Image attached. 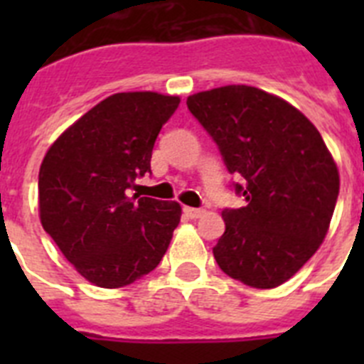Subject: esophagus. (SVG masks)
<instances>
[{
	"mask_svg": "<svg viewBox=\"0 0 364 364\" xmlns=\"http://www.w3.org/2000/svg\"><path fill=\"white\" fill-rule=\"evenodd\" d=\"M184 215L188 218H198L204 215V210H197V208H184Z\"/></svg>",
	"mask_w": 364,
	"mask_h": 364,
	"instance_id": "34e87169",
	"label": "esophagus"
}]
</instances>
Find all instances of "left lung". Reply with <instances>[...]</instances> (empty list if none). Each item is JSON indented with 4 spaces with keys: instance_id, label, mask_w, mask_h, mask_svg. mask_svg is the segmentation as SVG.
I'll list each match as a JSON object with an SVG mask.
<instances>
[{
    "instance_id": "left-lung-1",
    "label": "left lung",
    "mask_w": 364,
    "mask_h": 364,
    "mask_svg": "<svg viewBox=\"0 0 364 364\" xmlns=\"http://www.w3.org/2000/svg\"><path fill=\"white\" fill-rule=\"evenodd\" d=\"M188 109L246 198L222 211L218 268L252 288L281 286L317 252L336 210L339 173L323 136L294 105L257 87L197 92Z\"/></svg>"
}]
</instances>
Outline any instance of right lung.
Returning a JSON list of instances; mask_svg holds the SVG:
<instances>
[{"label": "right lung", "instance_id": "add662e5", "mask_svg": "<svg viewBox=\"0 0 364 364\" xmlns=\"http://www.w3.org/2000/svg\"><path fill=\"white\" fill-rule=\"evenodd\" d=\"M178 96L118 92L87 111L45 154L41 226L82 277L122 288L153 272L178 226V202L129 197Z\"/></svg>", "mask_w": 364, "mask_h": 364}]
</instances>
